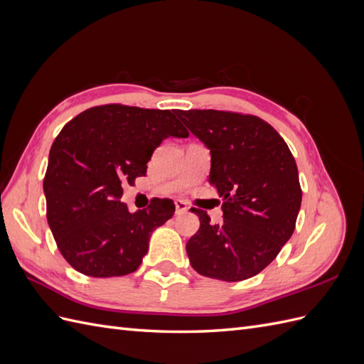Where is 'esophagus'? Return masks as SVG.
Returning <instances> with one entry per match:
<instances>
[{"label":"esophagus","instance_id":"obj_1","mask_svg":"<svg viewBox=\"0 0 364 364\" xmlns=\"http://www.w3.org/2000/svg\"><path fill=\"white\" fill-rule=\"evenodd\" d=\"M174 205H176V214H182V213H186L188 211V205H186L185 200H174Z\"/></svg>","mask_w":364,"mask_h":364}]
</instances>
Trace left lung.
I'll use <instances>...</instances> for the list:
<instances>
[{
    "mask_svg": "<svg viewBox=\"0 0 364 364\" xmlns=\"http://www.w3.org/2000/svg\"><path fill=\"white\" fill-rule=\"evenodd\" d=\"M211 150L209 183L223 199V222L213 225L199 208L200 228L186 243L202 277L235 282L255 277L290 240L302 202L289 146L259 117L191 109L176 111Z\"/></svg>",
    "mask_w": 364,
    "mask_h": 364,
    "instance_id": "obj_1",
    "label": "left lung"
}]
</instances>
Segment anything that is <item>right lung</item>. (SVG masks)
I'll return each mask as SVG.
<instances>
[{
	"label": "right lung",
	"instance_id": "1",
	"mask_svg": "<svg viewBox=\"0 0 364 364\" xmlns=\"http://www.w3.org/2000/svg\"><path fill=\"white\" fill-rule=\"evenodd\" d=\"M167 136H188L173 112L126 105L86 109L63 126L50 150L43 193L53 237L73 269L111 278L141 266L151 232L176 208L153 197L130 213L119 197L123 185L146 174Z\"/></svg>",
	"mask_w": 364,
	"mask_h": 364
}]
</instances>
